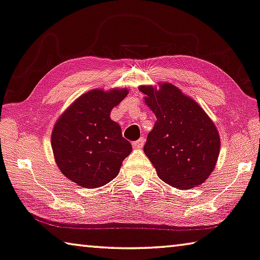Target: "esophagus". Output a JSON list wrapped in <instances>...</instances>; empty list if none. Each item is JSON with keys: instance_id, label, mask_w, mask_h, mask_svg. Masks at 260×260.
<instances>
[{"instance_id": "obj_1", "label": "esophagus", "mask_w": 260, "mask_h": 260, "mask_svg": "<svg viewBox=\"0 0 260 260\" xmlns=\"http://www.w3.org/2000/svg\"><path fill=\"white\" fill-rule=\"evenodd\" d=\"M144 143H145V139L140 138V139L136 140V142L133 143V147L135 148V150H140V148H143Z\"/></svg>"}]
</instances>
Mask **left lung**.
Instances as JSON below:
<instances>
[{
    "label": "left lung",
    "instance_id": "8db88e82",
    "mask_svg": "<svg viewBox=\"0 0 260 260\" xmlns=\"http://www.w3.org/2000/svg\"><path fill=\"white\" fill-rule=\"evenodd\" d=\"M138 88L156 116L144 152L158 176L181 190L203 184L214 170L220 153V136L213 121L175 85L159 83Z\"/></svg>",
    "mask_w": 260,
    "mask_h": 260
}]
</instances>
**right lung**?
Instances as JSON below:
<instances>
[{"label":"right lung","mask_w":260,"mask_h":260,"mask_svg":"<svg viewBox=\"0 0 260 260\" xmlns=\"http://www.w3.org/2000/svg\"><path fill=\"white\" fill-rule=\"evenodd\" d=\"M125 87L94 88L77 98L57 118L52 131L55 162L63 175L83 188L107 184L120 173L133 151L110 118L114 107L127 95Z\"/></svg>","instance_id":"obj_1"}]
</instances>
